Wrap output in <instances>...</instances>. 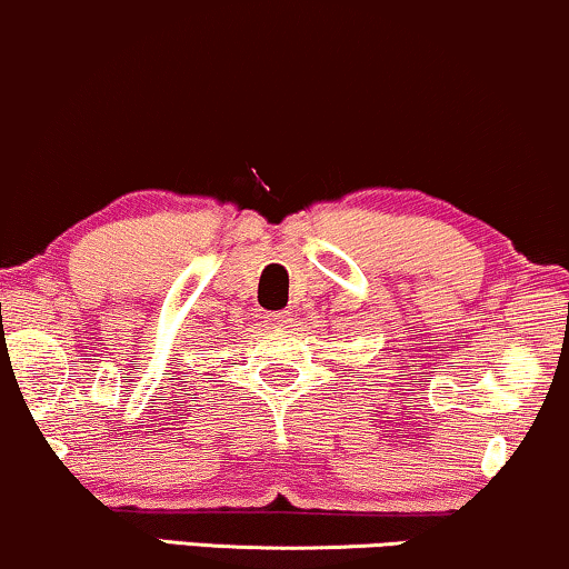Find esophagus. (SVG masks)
I'll use <instances>...</instances> for the list:
<instances>
[{
    "label": "esophagus",
    "instance_id": "34e87169",
    "mask_svg": "<svg viewBox=\"0 0 569 569\" xmlns=\"http://www.w3.org/2000/svg\"><path fill=\"white\" fill-rule=\"evenodd\" d=\"M264 322H268L270 328H289L293 322V315L291 312H268L264 315Z\"/></svg>",
    "mask_w": 569,
    "mask_h": 569
}]
</instances>
